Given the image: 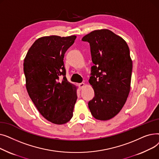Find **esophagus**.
<instances>
[{
	"mask_svg": "<svg viewBox=\"0 0 159 159\" xmlns=\"http://www.w3.org/2000/svg\"><path fill=\"white\" fill-rule=\"evenodd\" d=\"M78 86L80 88V89H82L83 88H84V86H85V84H84V83H83V82H81V83H79Z\"/></svg>",
	"mask_w": 159,
	"mask_h": 159,
	"instance_id": "1",
	"label": "esophagus"
}]
</instances>
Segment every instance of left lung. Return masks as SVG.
Listing matches in <instances>:
<instances>
[{
	"label": "left lung",
	"mask_w": 159,
	"mask_h": 159,
	"mask_svg": "<svg viewBox=\"0 0 159 159\" xmlns=\"http://www.w3.org/2000/svg\"><path fill=\"white\" fill-rule=\"evenodd\" d=\"M82 40L89 43L94 64L89 82L95 97L88 102L89 109L96 119L110 120L122 110L130 91L133 64L129 47L106 29L91 31Z\"/></svg>",
	"instance_id": "left-lung-1"
}]
</instances>
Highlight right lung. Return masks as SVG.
<instances>
[{"label":"right lung","instance_id":"right-lung-1","mask_svg":"<svg viewBox=\"0 0 159 159\" xmlns=\"http://www.w3.org/2000/svg\"><path fill=\"white\" fill-rule=\"evenodd\" d=\"M76 37H40L32 44L24 61L28 95L40 113L55 124L71 120L77 99V87L67 80L63 61ZM61 76L63 79H60Z\"/></svg>","mask_w":159,"mask_h":159}]
</instances>
